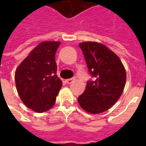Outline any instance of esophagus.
I'll return each instance as SVG.
<instances>
[{"instance_id":"34e87169","label":"esophagus","mask_w":146,"mask_h":146,"mask_svg":"<svg viewBox=\"0 0 146 146\" xmlns=\"http://www.w3.org/2000/svg\"><path fill=\"white\" fill-rule=\"evenodd\" d=\"M73 80H74V79L73 78H70V79H67L65 80V82L66 83V84H71V83L73 82Z\"/></svg>"}]
</instances>
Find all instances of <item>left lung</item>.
I'll use <instances>...</instances> for the list:
<instances>
[{
  "label": "left lung",
  "instance_id": "obj_1",
  "mask_svg": "<svg viewBox=\"0 0 146 146\" xmlns=\"http://www.w3.org/2000/svg\"><path fill=\"white\" fill-rule=\"evenodd\" d=\"M79 46L93 80L87 82L78 102L88 113H102L122 95L126 84L125 69L119 57L106 45L89 41L80 43Z\"/></svg>",
  "mask_w": 146,
  "mask_h": 146
}]
</instances>
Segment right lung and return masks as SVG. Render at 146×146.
Segmentation results:
<instances>
[{
  "label": "right lung",
  "instance_id": "1",
  "mask_svg": "<svg viewBox=\"0 0 146 146\" xmlns=\"http://www.w3.org/2000/svg\"><path fill=\"white\" fill-rule=\"evenodd\" d=\"M60 42L44 41L37 45L18 66L15 73L21 100L36 113H44L54 105L62 87L58 77L55 52Z\"/></svg>",
  "mask_w": 146,
  "mask_h": 146
}]
</instances>
